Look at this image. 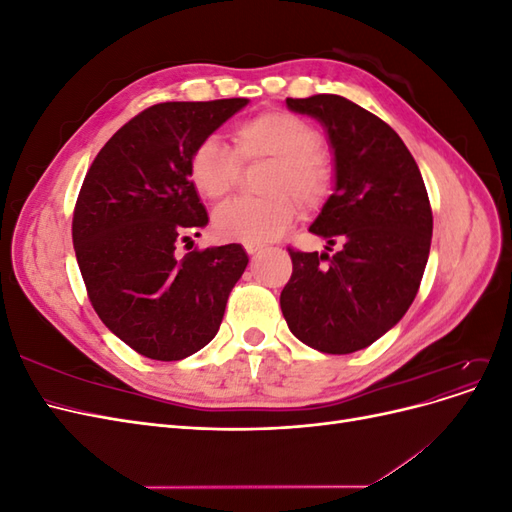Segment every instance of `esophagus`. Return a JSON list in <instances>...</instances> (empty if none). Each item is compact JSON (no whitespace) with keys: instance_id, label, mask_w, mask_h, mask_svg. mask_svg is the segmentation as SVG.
Listing matches in <instances>:
<instances>
[{"instance_id":"esophagus-1","label":"esophagus","mask_w":512,"mask_h":512,"mask_svg":"<svg viewBox=\"0 0 512 512\" xmlns=\"http://www.w3.org/2000/svg\"><path fill=\"white\" fill-rule=\"evenodd\" d=\"M245 252L250 254V256H258V254L265 252V247H262V245H250V243H245Z\"/></svg>"}]
</instances>
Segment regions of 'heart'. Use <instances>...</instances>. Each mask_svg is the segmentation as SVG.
<instances>
[{"label": "heart", "mask_w": 512, "mask_h": 512, "mask_svg": "<svg viewBox=\"0 0 512 512\" xmlns=\"http://www.w3.org/2000/svg\"><path fill=\"white\" fill-rule=\"evenodd\" d=\"M232 151L218 136L200 141L190 158V181L209 203H222L235 190L239 162L271 160L262 190L269 198L235 200L215 213L222 239L265 245L280 239L303 209H316L331 190V164L318 151L320 136L307 121L284 111L262 113L232 132Z\"/></svg>", "instance_id": "b5f03b06"}]
</instances>
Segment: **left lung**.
<instances>
[{
	"label": "left lung",
	"instance_id": "1",
	"mask_svg": "<svg viewBox=\"0 0 512 512\" xmlns=\"http://www.w3.org/2000/svg\"><path fill=\"white\" fill-rule=\"evenodd\" d=\"M286 106L327 132L335 183L309 226L327 252L288 250L282 314L309 348L350 354L391 331L416 297L433 232L427 190L399 134L359 104L318 94Z\"/></svg>",
	"mask_w": 512,
	"mask_h": 512
}]
</instances>
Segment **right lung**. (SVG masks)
Returning <instances> with one entry per match:
<instances>
[{"mask_svg":"<svg viewBox=\"0 0 512 512\" xmlns=\"http://www.w3.org/2000/svg\"><path fill=\"white\" fill-rule=\"evenodd\" d=\"M247 98L164 102L119 128L87 170L72 241L96 314L138 354L181 361L218 333L247 267L239 243L175 256L209 215L190 158Z\"/></svg>","mask_w":512,"mask_h":512,"instance_id":"1","label":"right lung"}]
</instances>
